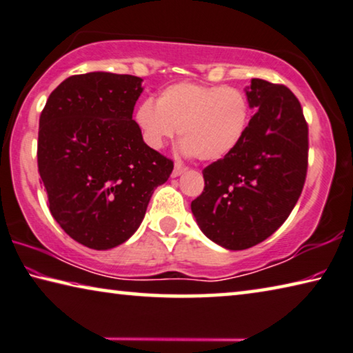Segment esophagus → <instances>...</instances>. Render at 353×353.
I'll return each instance as SVG.
<instances>
[{"mask_svg": "<svg viewBox=\"0 0 353 353\" xmlns=\"http://www.w3.org/2000/svg\"><path fill=\"white\" fill-rule=\"evenodd\" d=\"M186 170H188V167H184V165H181V164H175V167H173V172H172V176H173V178L180 176L181 173H184Z\"/></svg>", "mask_w": 353, "mask_h": 353, "instance_id": "obj_1", "label": "esophagus"}]
</instances>
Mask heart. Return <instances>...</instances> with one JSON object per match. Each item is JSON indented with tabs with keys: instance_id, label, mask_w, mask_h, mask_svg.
Segmentation results:
<instances>
[{
	"instance_id": "b5f03b06",
	"label": "heart",
	"mask_w": 353,
	"mask_h": 353,
	"mask_svg": "<svg viewBox=\"0 0 353 353\" xmlns=\"http://www.w3.org/2000/svg\"><path fill=\"white\" fill-rule=\"evenodd\" d=\"M136 122L152 148L163 147L178 128L184 153L200 161H219L245 136L250 103L234 88L178 83L161 90L156 103H141Z\"/></svg>"
}]
</instances>
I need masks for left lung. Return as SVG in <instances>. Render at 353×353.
Wrapping results in <instances>:
<instances>
[{
  "mask_svg": "<svg viewBox=\"0 0 353 353\" xmlns=\"http://www.w3.org/2000/svg\"><path fill=\"white\" fill-rule=\"evenodd\" d=\"M250 119L228 156L203 170L205 189L190 210L206 238L244 250L279 230L302 194L308 167V125L296 95L253 78L245 89Z\"/></svg>",
  "mask_w": 353,
  "mask_h": 353,
  "instance_id": "1",
  "label": "left lung"
}]
</instances>
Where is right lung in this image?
I'll list each match as a JSON object with an SVG mask.
<instances>
[{
  "label": "right lung",
  "mask_w": 353,
  "mask_h": 353,
  "mask_svg": "<svg viewBox=\"0 0 353 353\" xmlns=\"http://www.w3.org/2000/svg\"><path fill=\"white\" fill-rule=\"evenodd\" d=\"M142 78L92 72L57 85L40 114L37 164L48 206L79 244L108 250L136 233L173 163L132 120Z\"/></svg>",
  "instance_id": "1"
}]
</instances>
